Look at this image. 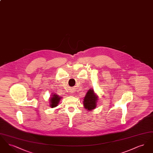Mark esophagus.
<instances>
[{"label": "esophagus", "instance_id": "1", "mask_svg": "<svg viewBox=\"0 0 153 153\" xmlns=\"http://www.w3.org/2000/svg\"><path fill=\"white\" fill-rule=\"evenodd\" d=\"M73 91H71V93H70V94H71V95H72V94H73Z\"/></svg>", "mask_w": 153, "mask_h": 153}]
</instances>
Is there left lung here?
I'll use <instances>...</instances> for the list:
<instances>
[{
	"label": "left lung",
	"instance_id": "obj_1",
	"mask_svg": "<svg viewBox=\"0 0 153 153\" xmlns=\"http://www.w3.org/2000/svg\"><path fill=\"white\" fill-rule=\"evenodd\" d=\"M98 96L95 94L94 89H90L83 99L84 107L88 111H92L97 107Z\"/></svg>",
	"mask_w": 153,
	"mask_h": 153
}]
</instances>
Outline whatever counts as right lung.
I'll use <instances>...</instances> for the list:
<instances>
[{
  "mask_svg": "<svg viewBox=\"0 0 153 153\" xmlns=\"http://www.w3.org/2000/svg\"><path fill=\"white\" fill-rule=\"evenodd\" d=\"M62 99V97L59 96V95L52 93L51 96L49 99V106L51 108H54L58 106V104L60 102V100Z\"/></svg>",
  "mask_w": 153,
  "mask_h": 153,
  "instance_id": "obj_1",
  "label": "right lung"
}]
</instances>
